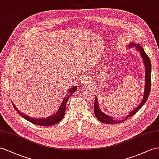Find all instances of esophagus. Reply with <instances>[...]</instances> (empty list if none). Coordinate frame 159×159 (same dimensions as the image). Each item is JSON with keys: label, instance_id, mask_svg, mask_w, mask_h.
<instances>
[{"label": "esophagus", "instance_id": "34e87169", "mask_svg": "<svg viewBox=\"0 0 159 159\" xmlns=\"http://www.w3.org/2000/svg\"><path fill=\"white\" fill-rule=\"evenodd\" d=\"M88 82H89V80H88L87 79H86V78L84 79L83 80V81H82L83 83H88Z\"/></svg>", "mask_w": 159, "mask_h": 159}]
</instances>
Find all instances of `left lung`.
I'll list each match as a JSON object with an SVG mask.
<instances>
[{
  "instance_id": "1",
  "label": "left lung",
  "mask_w": 159,
  "mask_h": 159,
  "mask_svg": "<svg viewBox=\"0 0 159 159\" xmlns=\"http://www.w3.org/2000/svg\"><path fill=\"white\" fill-rule=\"evenodd\" d=\"M128 47L130 48H136V50L139 52L141 56L142 59L143 60V62L145 66V86H144V95L143 98L142 99V101L140 103L138 106L130 112L128 115L125 117L124 120H116L113 118V117L110 116H108L105 114L101 110L99 106V101L97 100V97H95V103H94V112L96 117L99 121L103 122L105 124H117L120 123L121 121H124L125 120L128 119V117H132L134 116L135 113L139 110L141 108V107L143 105L148 99V97L150 94V87H151V63H150V60L148 58L147 54H146L143 48L141 46L140 44H136L135 43L131 42L129 44L127 45Z\"/></svg>"
}]
</instances>
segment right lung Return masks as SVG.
I'll return each mask as SVG.
<instances>
[{
	"label": "right lung",
	"instance_id": "obj_1",
	"mask_svg": "<svg viewBox=\"0 0 159 159\" xmlns=\"http://www.w3.org/2000/svg\"><path fill=\"white\" fill-rule=\"evenodd\" d=\"M77 90V87L74 86L72 88L69 89V90L67 93V94L64 96V99L62 101V103H61L60 106L58 109V110L54 114L48 116L47 117H45V118H34V117H30L29 116L24 114L23 113L20 111L19 109L16 107L15 105L12 102L14 108L15 110L18 112L19 114L22 116L23 118H25L27 121L31 122L32 124H34L38 125L41 126H50L52 125H55L63 118L65 114V111H66V103L68 99V97H70V95H72L73 93H75Z\"/></svg>",
	"mask_w": 159,
	"mask_h": 159
}]
</instances>
